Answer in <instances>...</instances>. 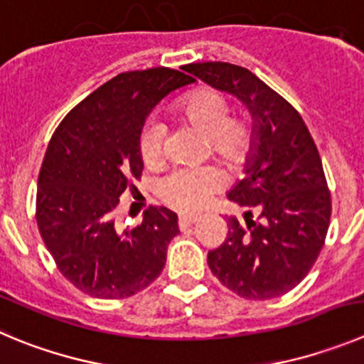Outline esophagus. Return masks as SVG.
<instances>
[{
    "instance_id": "esophagus-1",
    "label": "esophagus",
    "mask_w": 364,
    "mask_h": 364,
    "mask_svg": "<svg viewBox=\"0 0 364 364\" xmlns=\"http://www.w3.org/2000/svg\"><path fill=\"white\" fill-rule=\"evenodd\" d=\"M198 220V215H181L179 217V228H186L190 224H193Z\"/></svg>"
}]
</instances>
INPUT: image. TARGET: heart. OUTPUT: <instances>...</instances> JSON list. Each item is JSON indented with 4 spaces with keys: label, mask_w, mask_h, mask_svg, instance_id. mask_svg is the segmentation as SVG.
<instances>
[{
    "label": "heart",
    "mask_w": 364,
    "mask_h": 364,
    "mask_svg": "<svg viewBox=\"0 0 364 364\" xmlns=\"http://www.w3.org/2000/svg\"><path fill=\"white\" fill-rule=\"evenodd\" d=\"M174 113L206 138L210 154L230 171H237L251 156L255 147V127L250 118L228 117L226 98L208 87L190 91L176 104ZM163 129L149 124L140 138V156L151 168L161 165ZM220 179L215 168L179 171L159 185V198L166 206L183 213L201 210L219 190Z\"/></svg>",
    "instance_id": "1"
}]
</instances>
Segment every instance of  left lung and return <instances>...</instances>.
Here are the masks:
<instances>
[{
  "instance_id": "8db88e82",
  "label": "left lung",
  "mask_w": 364,
  "mask_h": 364,
  "mask_svg": "<svg viewBox=\"0 0 364 364\" xmlns=\"http://www.w3.org/2000/svg\"><path fill=\"white\" fill-rule=\"evenodd\" d=\"M181 70L239 98L255 127L246 176L228 192L230 201L247 210L246 226L230 217L228 235L208 253L210 269L224 287L246 300L289 293L314 266L332 212L311 132L293 105L246 68L198 63Z\"/></svg>"
}]
</instances>
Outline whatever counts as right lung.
<instances>
[{"label":"right lung","instance_id":"right-lung-1","mask_svg":"<svg viewBox=\"0 0 364 364\" xmlns=\"http://www.w3.org/2000/svg\"><path fill=\"white\" fill-rule=\"evenodd\" d=\"M192 82L163 66L125 71L75 105L53 132L37 183V228L64 278L90 296L129 298L165 267L178 215L149 206L140 226L118 230L114 212L144 171L140 136L149 113Z\"/></svg>","mask_w":364,"mask_h":364}]
</instances>
